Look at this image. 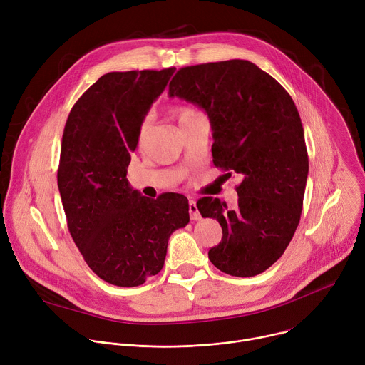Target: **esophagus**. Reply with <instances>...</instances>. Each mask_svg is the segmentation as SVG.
<instances>
[{"label": "esophagus", "mask_w": 365, "mask_h": 365, "mask_svg": "<svg viewBox=\"0 0 365 365\" xmlns=\"http://www.w3.org/2000/svg\"><path fill=\"white\" fill-rule=\"evenodd\" d=\"M189 215H190V220H193V221L200 220V214L197 211V206H196L195 200H189Z\"/></svg>", "instance_id": "1"}]
</instances>
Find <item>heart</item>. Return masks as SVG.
<instances>
[{"label":"heart","instance_id":"b5f03b06","mask_svg":"<svg viewBox=\"0 0 365 365\" xmlns=\"http://www.w3.org/2000/svg\"><path fill=\"white\" fill-rule=\"evenodd\" d=\"M175 117L178 118L179 125H180V124H185V123H187V121H190V120L199 117V114H197L195 110L189 108V107H178V108L175 110ZM145 130H147V121H144L143 125H141V135H144Z\"/></svg>","mask_w":365,"mask_h":365}]
</instances>
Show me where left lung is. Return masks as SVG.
I'll return each instance as SVG.
<instances>
[{
    "mask_svg": "<svg viewBox=\"0 0 365 365\" xmlns=\"http://www.w3.org/2000/svg\"><path fill=\"white\" fill-rule=\"evenodd\" d=\"M169 96L207 114L214 165L241 178L232 210L218 197L196 203L203 218H215L222 227L221 242L207 252L211 263L235 277L263 273L293 238L309 172L292 96L269 73L240 59L179 69Z\"/></svg>",
    "mask_w": 365,
    "mask_h": 365,
    "instance_id": "obj_1",
    "label": "left lung"
}]
</instances>
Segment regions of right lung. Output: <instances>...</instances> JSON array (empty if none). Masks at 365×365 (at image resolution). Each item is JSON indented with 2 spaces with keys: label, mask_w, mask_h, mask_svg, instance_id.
I'll return each mask as SVG.
<instances>
[{
  "label": "right lung",
  "mask_w": 365,
  "mask_h": 365,
  "mask_svg": "<svg viewBox=\"0 0 365 365\" xmlns=\"http://www.w3.org/2000/svg\"><path fill=\"white\" fill-rule=\"evenodd\" d=\"M175 71L103 75L65 125L58 186L68 228L89 269L114 286H140L158 274L172 232L189 222L183 195L150 199L127 179L144 117Z\"/></svg>",
  "instance_id": "right-lung-1"
}]
</instances>
